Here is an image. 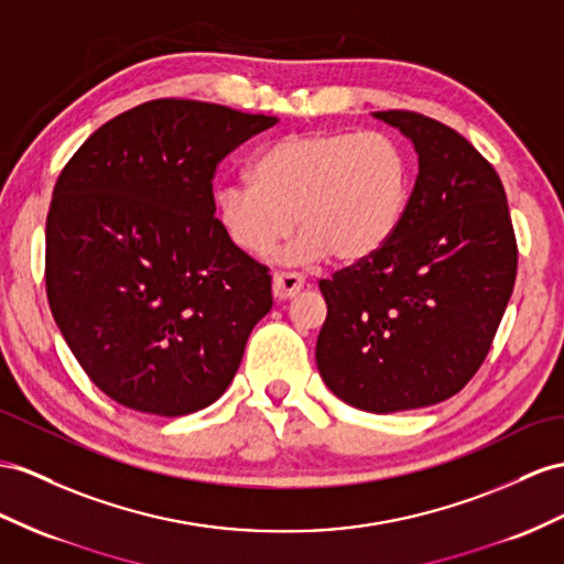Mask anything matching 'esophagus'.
<instances>
[{"label": "esophagus", "mask_w": 564, "mask_h": 564, "mask_svg": "<svg viewBox=\"0 0 564 564\" xmlns=\"http://www.w3.org/2000/svg\"><path fill=\"white\" fill-rule=\"evenodd\" d=\"M305 288V279L300 273H291V271H279L273 273V295L279 300H293L295 295L302 293Z\"/></svg>", "instance_id": "1"}]
</instances>
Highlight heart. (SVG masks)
<instances>
[{
	"label": "heart",
	"mask_w": 564,
	"mask_h": 564,
	"mask_svg": "<svg viewBox=\"0 0 564 564\" xmlns=\"http://www.w3.org/2000/svg\"><path fill=\"white\" fill-rule=\"evenodd\" d=\"M250 185L214 195L216 224L245 254L267 257L295 226L291 259L355 267L393 240L410 205V164L381 133H291L257 152Z\"/></svg>",
	"instance_id": "heart-1"
}]
</instances>
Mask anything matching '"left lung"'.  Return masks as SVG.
<instances>
[{"label": "left lung", "instance_id": "1", "mask_svg": "<svg viewBox=\"0 0 564 564\" xmlns=\"http://www.w3.org/2000/svg\"><path fill=\"white\" fill-rule=\"evenodd\" d=\"M420 154L393 240L319 281L326 322L316 367L343 402L388 414L429 408L469 383L517 276V240L496 169L445 123L373 111Z\"/></svg>", "mask_w": 564, "mask_h": 564}]
</instances>
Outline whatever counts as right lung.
Returning a JSON list of instances; mask_svg holds the SVG:
<instances>
[{
    "instance_id": "1",
    "label": "right lung",
    "mask_w": 564,
    "mask_h": 564,
    "mask_svg": "<svg viewBox=\"0 0 564 564\" xmlns=\"http://www.w3.org/2000/svg\"><path fill=\"white\" fill-rule=\"evenodd\" d=\"M276 117L152 99L85 140L54 185L45 281L54 322L119 405L183 416L219 400L271 310L264 264L216 224L221 159Z\"/></svg>"
}]
</instances>
